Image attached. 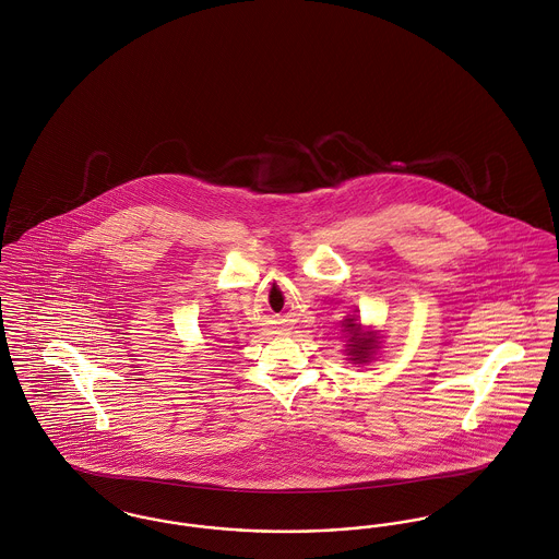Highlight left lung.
<instances>
[{
    "label": "left lung",
    "instance_id": "left-lung-1",
    "mask_svg": "<svg viewBox=\"0 0 559 559\" xmlns=\"http://www.w3.org/2000/svg\"><path fill=\"white\" fill-rule=\"evenodd\" d=\"M344 331H346V350L350 355V361L369 362L376 348H378V335L373 331H362L361 323L357 319H346L344 321Z\"/></svg>",
    "mask_w": 559,
    "mask_h": 559
}]
</instances>
